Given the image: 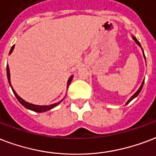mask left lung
Wrapping results in <instances>:
<instances>
[{
    "mask_svg": "<svg viewBox=\"0 0 156 156\" xmlns=\"http://www.w3.org/2000/svg\"><path fill=\"white\" fill-rule=\"evenodd\" d=\"M133 39L134 41H135V42H136V43L137 44V45H138V46H140V47H141V44H140V42H139V41H137V39H136V37H134V36H133ZM143 55H144V58H145V59H146V57H145V55H144V52H143ZM144 82H145V79H144V80H143V82H142V83H141V87H139L138 90H137V91H136V92H135V93H134L133 95L132 96V97H131V98H130V99H129V100H128V101L126 102V105H128V103H129V102L131 101H133V100L134 98H135V97H137V96H138L139 93H140V91H141V89H142V87H143V84H144Z\"/></svg>",
    "mask_w": 156,
    "mask_h": 156,
    "instance_id": "left-lung-1",
    "label": "left lung"
}]
</instances>
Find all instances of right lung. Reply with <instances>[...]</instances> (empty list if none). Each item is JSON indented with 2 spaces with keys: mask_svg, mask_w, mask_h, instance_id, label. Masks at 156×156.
<instances>
[{
  "mask_svg": "<svg viewBox=\"0 0 156 156\" xmlns=\"http://www.w3.org/2000/svg\"><path fill=\"white\" fill-rule=\"evenodd\" d=\"M14 48H15V45L11 47V49H10V51H9V55L11 54V52L13 51ZM6 73H7V78H8V82H9V86L11 87L12 91H13V92H14V94H15V96L16 97V98H17V100L19 101V102H20V104L22 105H23V106L25 107V108H27V109H28V110H33V111H35V112H38V113L45 112V111L51 110V109H53L54 107L57 106V105L60 103V101H62L63 100H64L62 99L60 101L57 102V103H55V104L51 105H33V104H31V103H28V102L25 101L24 100H23L20 97H19V96H18V94L15 92V90H14L13 87H12L11 84H10V77H9V76H10V73H9V65H7L6 66ZM73 76L72 75L69 78L68 83H67V87H69V86L70 83H71V81H72V79H73Z\"/></svg>",
  "mask_w": 156,
  "mask_h": 156,
  "instance_id": "obj_1",
  "label": "right lung"
}]
</instances>
